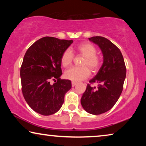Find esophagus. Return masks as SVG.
<instances>
[{
    "mask_svg": "<svg viewBox=\"0 0 146 146\" xmlns=\"http://www.w3.org/2000/svg\"><path fill=\"white\" fill-rule=\"evenodd\" d=\"M76 84H77V83L76 82H72V87H74Z\"/></svg>",
    "mask_w": 146,
    "mask_h": 146,
    "instance_id": "esophagus-1",
    "label": "esophagus"
}]
</instances>
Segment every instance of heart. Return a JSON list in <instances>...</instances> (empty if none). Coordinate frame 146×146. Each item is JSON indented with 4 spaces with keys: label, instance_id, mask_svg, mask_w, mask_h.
<instances>
[{
    "label": "heart",
    "instance_id": "1",
    "mask_svg": "<svg viewBox=\"0 0 146 146\" xmlns=\"http://www.w3.org/2000/svg\"><path fill=\"white\" fill-rule=\"evenodd\" d=\"M78 54L85 57L82 63L84 67L71 68L65 72V77L73 82H80L87 78L90 75V70L96 72L101 65V59L96 55L97 50L94 46L88 42H83L74 49ZM73 61V54L71 50L66 49L63 52L60 58L62 65L64 68L69 67Z\"/></svg>",
    "mask_w": 146,
    "mask_h": 146
}]
</instances>
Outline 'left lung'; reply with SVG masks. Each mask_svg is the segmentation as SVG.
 I'll use <instances>...</instances> for the list:
<instances>
[{
    "label": "left lung",
    "instance_id": "1",
    "mask_svg": "<svg viewBox=\"0 0 146 146\" xmlns=\"http://www.w3.org/2000/svg\"><path fill=\"white\" fill-rule=\"evenodd\" d=\"M97 44L103 54V64L97 74L90 80L98 84L97 89L88 84L80 102L88 113L99 115L110 110L120 96L126 76L121 51L108 39L102 36L89 38Z\"/></svg>",
    "mask_w": 146,
    "mask_h": 146
}]
</instances>
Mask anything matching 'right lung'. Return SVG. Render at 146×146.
<instances>
[{
  "label": "right lung",
  "mask_w": 146,
  "mask_h": 146,
  "mask_svg": "<svg viewBox=\"0 0 146 146\" xmlns=\"http://www.w3.org/2000/svg\"><path fill=\"white\" fill-rule=\"evenodd\" d=\"M72 42L46 36L35 42L25 53L21 68L22 92L29 106L40 114L57 112L66 93L71 89V81L60 78V58ZM55 79L57 82L50 85V80Z\"/></svg>",
  "instance_id": "1"
}]
</instances>
